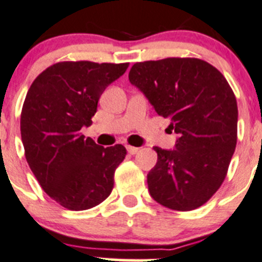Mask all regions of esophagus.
Wrapping results in <instances>:
<instances>
[{"label":"esophagus","mask_w":262,"mask_h":262,"mask_svg":"<svg viewBox=\"0 0 262 262\" xmlns=\"http://www.w3.org/2000/svg\"><path fill=\"white\" fill-rule=\"evenodd\" d=\"M126 149H127L128 154H131V155L136 154V152H137V151H139V147H135V146H130V145H128V146H126Z\"/></svg>","instance_id":"1"}]
</instances>
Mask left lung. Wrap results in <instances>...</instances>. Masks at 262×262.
I'll use <instances>...</instances> for the list:
<instances>
[{"mask_svg": "<svg viewBox=\"0 0 262 262\" xmlns=\"http://www.w3.org/2000/svg\"><path fill=\"white\" fill-rule=\"evenodd\" d=\"M128 80L178 135L174 149L154 147L150 196L172 210L198 209L218 191L234 152V93L215 67L199 58L137 62Z\"/></svg>", "mask_w": 262, "mask_h": 262, "instance_id": "left-lung-1", "label": "left lung"}]
</instances>
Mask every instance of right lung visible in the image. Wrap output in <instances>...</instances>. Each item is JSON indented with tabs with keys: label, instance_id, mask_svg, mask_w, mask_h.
<instances>
[{
	"label": "right lung",
	"instance_id": "add662e5",
	"mask_svg": "<svg viewBox=\"0 0 262 262\" xmlns=\"http://www.w3.org/2000/svg\"><path fill=\"white\" fill-rule=\"evenodd\" d=\"M128 63L58 62L33 81L20 120L25 158L44 192L70 210L94 208L111 195L122 145L103 147L80 134L92 125L105 88Z\"/></svg>",
	"mask_w": 262,
	"mask_h": 262
}]
</instances>
